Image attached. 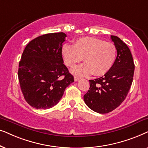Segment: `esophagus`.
<instances>
[{"label": "esophagus", "mask_w": 148, "mask_h": 148, "mask_svg": "<svg viewBox=\"0 0 148 148\" xmlns=\"http://www.w3.org/2000/svg\"><path fill=\"white\" fill-rule=\"evenodd\" d=\"M74 81H76H76H78V80H80V78H79V77H78V76H74Z\"/></svg>", "instance_id": "1"}]
</instances>
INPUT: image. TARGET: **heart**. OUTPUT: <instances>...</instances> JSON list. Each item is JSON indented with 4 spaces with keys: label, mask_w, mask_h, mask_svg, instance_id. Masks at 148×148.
Instances as JSON below:
<instances>
[{
    "label": "heart",
    "mask_w": 148,
    "mask_h": 148,
    "mask_svg": "<svg viewBox=\"0 0 148 148\" xmlns=\"http://www.w3.org/2000/svg\"><path fill=\"white\" fill-rule=\"evenodd\" d=\"M62 53L65 64L70 68L75 66L84 58V64L72 69L74 74L100 76L112 68L116 59L117 49L112 42L92 37H82L75 41L74 46L63 45Z\"/></svg>",
    "instance_id": "b5f03b06"
}]
</instances>
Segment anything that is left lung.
Segmentation results:
<instances>
[{
	"mask_svg": "<svg viewBox=\"0 0 148 148\" xmlns=\"http://www.w3.org/2000/svg\"><path fill=\"white\" fill-rule=\"evenodd\" d=\"M117 56L112 68L99 78L89 80L90 88L84 101L90 109L99 114L115 110L127 97L133 82L135 64L131 51L121 38L111 36Z\"/></svg>",
	"mask_w": 148,
	"mask_h": 148,
	"instance_id": "1",
	"label": "left lung"
}]
</instances>
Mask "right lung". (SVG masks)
Here are the masks:
<instances>
[{"mask_svg":"<svg viewBox=\"0 0 148 148\" xmlns=\"http://www.w3.org/2000/svg\"><path fill=\"white\" fill-rule=\"evenodd\" d=\"M66 34L50 33L31 40L19 64L18 78L27 103L49 109L60 101L74 76L64 64L62 49Z\"/></svg>","mask_w":148,"mask_h":148,"instance_id":"1","label":"right lung"}]
</instances>
